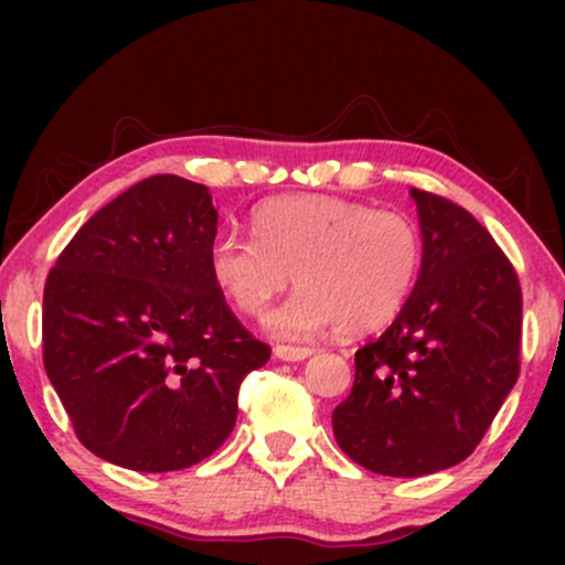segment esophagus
I'll list each match as a JSON object with an SVG mask.
<instances>
[{"label":"esophagus","instance_id":"1","mask_svg":"<svg viewBox=\"0 0 565 565\" xmlns=\"http://www.w3.org/2000/svg\"><path fill=\"white\" fill-rule=\"evenodd\" d=\"M276 359L281 361H302L313 355V348H297V345H276Z\"/></svg>","mask_w":565,"mask_h":565}]
</instances>
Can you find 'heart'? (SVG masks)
Here are the masks:
<instances>
[{
  "instance_id": "heart-1",
  "label": "heart",
  "mask_w": 565,
  "mask_h": 565,
  "mask_svg": "<svg viewBox=\"0 0 565 565\" xmlns=\"http://www.w3.org/2000/svg\"><path fill=\"white\" fill-rule=\"evenodd\" d=\"M255 242L223 233L210 246V274L244 316H263L289 287H300L270 316L278 337L327 329L359 337L404 310L423 270V233L401 212L340 196H281L252 215Z\"/></svg>"
}]
</instances>
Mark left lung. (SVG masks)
<instances>
[{
    "label": "left lung",
    "mask_w": 565,
    "mask_h": 565,
    "mask_svg": "<svg viewBox=\"0 0 565 565\" xmlns=\"http://www.w3.org/2000/svg\"><path fill=\"white\" fill-rule=\"evenodd\" d=\"M423 270L377 340L355 350L353 391L332 414L361 468L417 478L468 459L521 374L523 297L491 233L454 201L412 188Z\"/></svg>",
    "instance_id": "left-lung-1"
}]
</instances>
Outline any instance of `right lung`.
I'll list each match as a JSON object with an SVG mask.
<instances>
[{
	"instance_id": "right-lung-1",
	"label": "right lung",
	"mask_w": 565,
	"mask_h": 565,
	"mask_svg": "<svg viewBox=\"0 0 565 565\" xmlns=\"http://www.w3.org/2000/svg\"><path fill=\"white\" fill-rule=\"evenodd\" d=\"M204 185L153 174L76 231L44 284V372L76 438L138 472L183 470L236 425L238 387L270 348L212 281Z\"/></svg>"
}]
</instances>
